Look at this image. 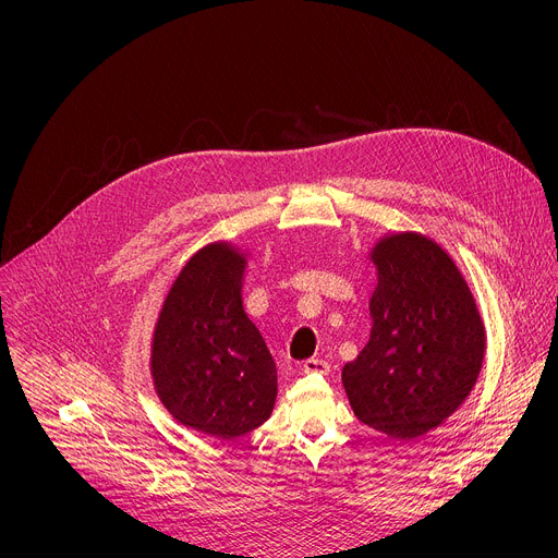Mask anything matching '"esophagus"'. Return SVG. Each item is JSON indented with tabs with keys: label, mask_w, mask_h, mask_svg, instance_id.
Masks as SVG:
<instances>
[{
	"label": "esophagus",
	"mask_w": 558,
	"mask_h": 558,
	"mask_svg": "<svg viewBox=\"0 0 558 558\" xmlns=\"http://www.w3.org/2000/svg\"><path fill=\"white\" fill-rule=\"evenodd\" d=\"M302 374H329V363L320 359H310L300 365Z\"/></svg>",
	"instance_id": "obj_1"
}]
</instances>
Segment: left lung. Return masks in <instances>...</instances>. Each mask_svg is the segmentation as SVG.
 <instances>
[{
    "mask_svg": "<svg viewBox=\"0 0 558 558\" xmlns=\"http://www.w3.org/2000/svg\"><path fill=\"white\" fill-rule=\"evenodd\" d=\"M369 263L372 331L342 367V387L359 421L412 440L472 393L485 361V325L465 276L436 240L418 231L385 233Z\"/></svg>",
    "mask_w": 558,
    "mask_h": 558,
    "instance_id": "1",
    "label": "left lung"
}]
</instances>
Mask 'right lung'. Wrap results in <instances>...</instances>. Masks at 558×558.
I'll use <instances>...</instances> for the list:
<instances>
[{
  "label": "right lung",
  "mask_w": 558,
  "mask_h": 558,
  "mask_svg": "<svg viewBox=\"0 0 558 558\" xmlns=\"http://www.w3.org/2000/svg\"><path fill=\"white\" fill-rule=\"evenodd\" d=\"M246 253L227 240L202 246L173 280L150 340V378L184 427L231 440L274 412L278 372L242 305Z\"/></svg>",
  "instance_id": "right-lung-1"
}]
</instances>
